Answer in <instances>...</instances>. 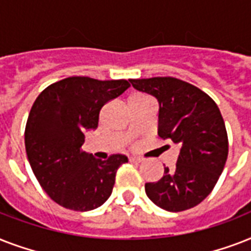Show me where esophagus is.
<instances>
[{"mask_svg": "<svg viewBox=\"0 0 251 251\" xmlns=\"http://www.w3.org/2000/svg\"><path fill=\"white\" fill-rule=\"evenodd\" d=\"M129 161H131V163H135V164H139V163H142V161H143V159H141V157H129Z\"/></svg>", "mask_w": 251, "mask_h": 251, "instance_id": "1", "label": "esophagus"}]
</instances>
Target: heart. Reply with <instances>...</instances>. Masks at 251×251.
<instances>
[{"label":"heart","mask_w":251,"mask_h":251,"mask_svg":"<svg viewBox=\"0 0 251 251\" xmlns=\"http://www.w3.org/2000/svg\"><path fill=\"white\" fill-rule=\"evenodd\" d=\"M142 99H146V98H142V96H135V98H133L131 100H142Z\"/></svg>","instance_id":"1"}]
</instances>
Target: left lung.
I'll list each match as a JSON object with an SVG mask.
<instances>
[{"label":"left lung","instance_id":"obj_1","mask_svg":"<svg viewBox=\"0 0 251 251\" xmlns=\"http://www.w3.org/2000/svg\"><path fill=\"white\" fill-rule=\"evenodd\" d=\"M130 83L156 99L157 134L179 149L175 169L164 167L157 182L146 183V194L171 212L195 207L212 191L228 157L226 124L216 102L198 87L172 76L130 79Z\"/></svg>","mask_w":251,"mask_h":251}]
</instances>
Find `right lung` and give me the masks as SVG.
<instances>
[{"label":"right lung","instance_id":"right-lung-1","mask_svg":"<svg viewBox=\"0 0 251 251\" xmlns=\"http://www.w3.org/2000/svg\"><path fill=\"white\" fill-rule=\"evenodd\" d=\"M130 87L125 79L98 80L69 76L50 84L33 102L25 124L29 165L44 191L73 211L98 208L109 198L121 153L106 160L82 151L84 131L96 129L104 104Z\"/></svg>","mask_w":251,"mask_h":251}]
</instances>
